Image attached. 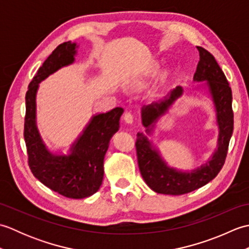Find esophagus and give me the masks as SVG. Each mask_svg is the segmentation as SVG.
Returning <instances> with one entry per match:
<instances>
[{
	"label": "esophagus",
	"mask_w": 249,
	"mask_h": 249,
	"mask_svg": "<svg viewBox=\"0 0 249 249\" xmlns=\"http://www.w3.org/2000/svg\"><path fill=\"white\" fill-rule=\"evenodd\" d=\"M123 120H124L125 123L133 124V123H134V115L131 114L130 112H126V113L124 114V116H123Z\"/></svg>",
	"instance_id": "obj_1"
}]
</instances>
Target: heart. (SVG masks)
<instances>
[{
    "instance_id": "obj_1",
    "label": "heart",
    "mask_w": 249,
    "mask_h": 249,
    "mask_svg": "<svg viewBox=\"0 0 249 249\" xmlns=\"http://www.w3.org/2000/svg\"><path fill=\"white\" fill-rule=\"evenodd\" d=\"M136 83H137V82H134V84H136Z\"/></svg>"
}]
</instances>
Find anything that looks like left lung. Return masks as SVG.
Returning a JSON list of instances; mask_svg holds the SVG:
<instances>
[{
  "label": "left lung",
  "mask_w": 249,
  "mask_h": 249,
  "mask_svg": "<svg viewBox=\"0 0 249 249\" xmlns=\"http://www.w3.org/2000/svg\"><path fill=\"white\" fill-rule=\"evenodd\" d=\"M200 60L194 75L195 82L205 81L214 104L216 123L218 126L217 149L209 160L193 170H178L168 166L160 150L143 133L137 134L136 150L138 165L144 182L155 193L163 195H184L204 186L217 176L223 168L229 141L233 131L232 92L225 73L215 57L202 47H197ZM182 87L173 89L170 94L157 103L144 106L141 109L142 125L147 135H152L155 125L165 115L173 103L183 95Z\"/></svg>",
  "instance_id": "obj_1"
}]
</instances>
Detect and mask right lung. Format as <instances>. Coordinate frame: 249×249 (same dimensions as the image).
<instances>
[{
	"label": "right lung",
	"mask_w": 249,
	"mask_h": 249,
	"mask_svg": "<svg viewBox=\"0 0 249 249\" xmlns=\"http://www.w3.org/2000/svg\"><path fill=\"white\" fill-rule=\"evenodd\" d=\"M78 47L71 41L57 46L39 67L25 95L24 140L31 171L47 187L71 199L88 198L99 189L104 178V158L124 112L116 107L93 115L67 154L48 150L36 124L37 91L41 81L75 62Z\"/></svg>",
	"instance_id": "add662e5"
}]
</instances>
